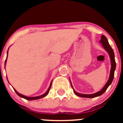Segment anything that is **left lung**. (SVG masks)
I'll return each mask as SVG.
<instances>
[{"label":"left lung","mask_w":123,"mask_h":123,"mask_svg":"<svg viewBox=\"0 0 123 123\" xmlns=\"http://www.w3.org/2000/svg\"><path fill=\"white\" fill-rule=\"evenodd\" d=\"M100 42L102 44V46H103V47L105 49V50L108 53V54H109L110 55V58L111 60V67L109 79H108V81H107V82H106V84L105 85V86L104 87V88H103L101 91L96 92L95 94H82L76 92V91L74 90L73 87L72 86V84H71V87H72V88L73 89L74 94L76 95H78V96L81 97H85V98H94V97H98L100 96V95H102V94H104V92L106 91V90L107 89V88H108V86L111 84L113 80L114 74H115V69H116V62H115V54H114L113 50V49L111 48V47L110 46V45L109 43H108V40H107V39H106V37L104 35H102Z\"/></svg>","instance_id":"1"}]
</instances>
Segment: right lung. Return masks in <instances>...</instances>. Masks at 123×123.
I'll return each mask as SVG.
<instances>
[{"label": "right lung", "instance_id": "1", "mask_svg": "<svg viewBox=\"0 0 123 123\" xmlns=\"http://www.w3.org/2000/svg\"><path fill=\"white\" fill-rule=\"evenodd\" d=\"M7 56H8V51H7ZM6 58H7V56H6ZM6 60H5V64H6ZM51 86H52V82H51L50 84V86H49V87L48 90H47V92H45V94H43V95H40V96L33 97H29L25 96V95H22V94H19V93H18V92H17V91L15 89H14V91H15V92H16V93H17V95H19V97H22V98H25V99L28 100H33L39 99V98H43V97H44L46 96V95L49 94V92Z\"/></svg>", "mask_w": 123, "mask_h": 123}]
</instances>
